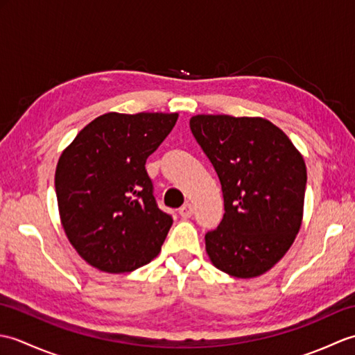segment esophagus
<instances>
[{"instance_id": "34e87169", "label": "esophagus", "mask_w": 355, "mask_h": 355, "mask_svg": "<svg viewBox=\"0 0 355 355\" xmlns=\"http://www.w3.org/2000/svg\"><path fill=\"white\" fill-rule=\"evenodd\" d=\"M178 214H180V216H182V218H191L193 215V206L191 205V202H186L184 206L180 207Z\"/></svg>"}]
</instances>
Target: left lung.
Instances as JSON below:
<instances>
[{
    "instance_id": "obj_1",
    "label": "left lung",
    "mask_w": 355,
    "mask_h": 355,
    "mask_svg": "<svg viewBox=\"0 0 355 355\" xmlns=\"http://www.w3.org/2000/svg\"><path fill=\"white\" fill-rule=\"evenodd\" d=\"M189 125L215 168L224 198L223 221L205 238L210 262L239 279L267 273L302 225V154L262 117L198 114Z\"/></svg>"
}]
</instances>
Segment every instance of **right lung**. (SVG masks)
I'll list each match as a JSON object with an SVG mask.
<instances>
[{"mask_svg":"<svg viewBox=\"0 0 355 355\" xmlns=\"http://www.w3.org/2000/svg\"><path fill=\"white\" fill-rule=\"evenodd\" d=\"M178 112H107L67 146L56 166L59 216L70 244L105 273H130L160 253L172 225L158 209L146 158Z\"/></svg>","mask_w":355,"mask_h":355,"instance_id":"right-lung-1","label":"right lung"}]
</instances>
